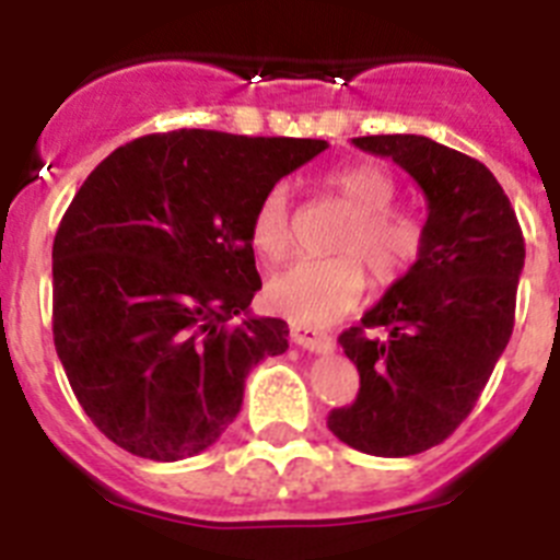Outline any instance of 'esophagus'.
I'll return each mask as SVG.
<instances>
[{"label": "esophagus", "mask_w": 560, "mask_h": 560, "mask_svg": "<svg viewBox=\"0 0 560 560\" xmlns=\"http://www.w3.org/2000/svg\"><path fill=\"white\" fill-rule=\"evenodd\" d=\"M291 341L311 353H328L330 350V336L325 330L308 328V325H291Z\"/></svg>", "instance_id": "obj_1"}]
</instances>
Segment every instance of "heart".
Listing matches in <instances>:
<instances>
[{
    "label": "heart",
    "mask_w": 560,
    "mask_h": 560,
    "mask_svg": "<svg viewBox=\"0 0 560 560\" xmlns=\"http://www.w3.org/2000/svg\"><path fill=\"white\" fill-rule=\"evenodd\" d=\"M323 187L348 210L334 237L339 255L300 260L266 285L271 308L294 323L323 325L353 308L368 285V269L378 285L398 283L418 264L427 244L423 221L393 207L398 185L384 167L370 162L334 167ZM249 244L269 264L289 255L291 219L283 187L266 190L252 210Z\"/></svg>",
    "instance_id": "heart-1"
}]
</instances>
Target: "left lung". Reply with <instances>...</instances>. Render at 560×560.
<instances>
[{"instance_id":"left-lung-1","label":"left lung","mask_w":560,"mask_h":560,"mask_svg":"<svg viewBox=\"0 0 560 560\" xmlns=\"http://www.w3.org/2000/svg\"><path fill=\"white\" fill-rule=\"evenodd\" d=\"M353 145L389 156L418 182L427 244L361 316V328L339 336L361 387L350 407L328 415V429L355 452L409 457L443 443L471 415L508 348L524 237L482 162L418 133L355 137Z\"/></svg>"}]
</instances>
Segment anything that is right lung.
I'll return each mask as SVG.
<instances>
[{
	"instance_id": "right-lung-1",
	"label": "right lung",
	"mask_w": 560,
	"mask_h": 560,
	"mask_svg": "<svg viewBox=\"0 0 560 560\" xmlns=\"http://www.w3.org/2000/svg\"><path fill=\"white\" fill-rule=\"evenodd\" d=\"M325 148L182 128L126 142L89 173L52 244V339L112 443L160 463L205 452L241 412L249 370L289 350L283 319L249 314V219Z\"/></svg>"
}]
</instances>
